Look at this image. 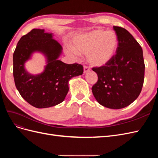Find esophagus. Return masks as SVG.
<instances>
[{"mask_svg": "<svg viewBox=\"0 0 158 158\" xmlns=\"http://www.w3.org/2000/svg\"><path fill=\"white\" fill-rule=\"evenodd\" d=\"M89 70H90V69H89V67H88V66H84V74L87 73L88 72H89Z\"/></svg>", "mask_w": 158, "mask_h": 158, "instance_id": "34e87169", "label": "esophagus"}]
</instances>
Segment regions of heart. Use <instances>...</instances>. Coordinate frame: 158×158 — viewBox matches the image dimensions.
Returning a JSON list of instances; mask_svg holds the SVG:
<instances>
[{
    "label": "heart",
    "instance_id": "1",
    "mask_svg": "<svg viewBox=\"0 0 158 158\" xmlns=\"http://www.w3.org/2000/svg\"><path fill=\"white\" fill-rule=\"evenodd\" d=\"M118 39L113 31L95 30L76 36L72 47L66 53L72 56L86 54L88 63L94 66H103L109 63L115 55Z\"/></svg>",
    "mask_w": 158,
    "mask_h": 158
}]
</instances>
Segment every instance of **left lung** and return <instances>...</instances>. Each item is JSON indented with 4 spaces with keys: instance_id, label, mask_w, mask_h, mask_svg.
<instances>
[{
    "instance_id": "1",
    "label": "left lung",
    "mask_w": 158,
    "mask_h": 158,
    "mask_svg": "<svg viewBox=\"0 0 158 158\" xmlns=\"http://www.w3.org/2000/svg\"><path fill=\"white\" fill-rule=\"evenodd\" d=\"M118 39L116 54L107 64L94 67L98 79L92 88L102 106L114 109L125 107L140 95L145 64L141 46L125 28L113 26Z\"/></svg>"
}]
</instances>
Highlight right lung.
I'll use <instances>...</instances> for the list:
<instances>
[{"instance_id":"obj_1","label":"right lung","mask_w":158,"mask_h":158,"mask_svg":"<svg viewBox=\"0 0 158 158\" xmlns=\"http://www.w3.org/2000/svg\"><path fill=\"white\" fill-rule=\"evenodd\" d=\"M36 51L44 54L48 64L41 74L32 75L25 70L24 64ZM61 52L60 44L44 30L33 29L19 40L13 55L14 82L21 96L32 106L47 108L63 102L70 79L83 74L82 64L58 60Z\"/></svg>"}]
</instances>
